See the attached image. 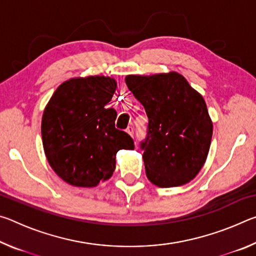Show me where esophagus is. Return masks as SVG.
<instances>
[{"label":"esophagus","mask_w":256,"mask_h":256,"mask_svg":"<svg viewBox=\"0 0 256 256\" xmlns=\"http://www.w3.org/2000/svg\"><path fill=\"white\" fill-rule=\"evenodd\" d=\"M126 132H128L132 138L134 136V128H133V126H128V128H126Z\"/></svg>","instance_id":"1"}]
</instances>
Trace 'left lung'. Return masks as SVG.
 <instances>
[{"label":"left lung","mask_w":256,"mask_h":256,"mask_svg":"<svg viewBox=\"0 0 256 256\" xmlns=\"http://www.w3.org/2000/svg\"><path fill=\"white\" fill-rule=\"evenodd\" d=\"M130 92L149 118L144 150L146 174L159 188L180 186L204 164L212 138V120L204 99L177 72L128 76Z\"/></svg>","instance_id":"1"}]
</instances>
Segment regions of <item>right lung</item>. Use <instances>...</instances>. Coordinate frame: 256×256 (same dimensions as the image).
Here are the masks:
<instances>
[{"instance_id":"right-lung-1","label":"right lung","mask_w":256,"mask_h":256,"mask_svg":"<svg viewBox=\"0 0 256 256\" xmlns=\"http://www.w3.org/2000/svg\"><path fill=\"white\" fill-rule=\"evenodd\" d=\"M116 86L110 76L73 78L55 90L45 107L46 158L68 184L94 188L112 177L118 150L134 149L132 138L115 128L118 112L106 107Z\"/></svg>"}]
</instances>
